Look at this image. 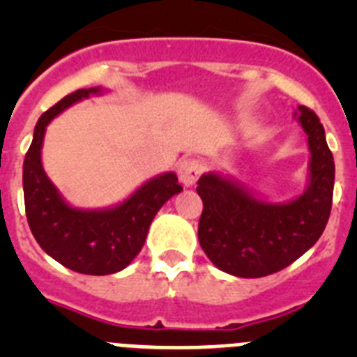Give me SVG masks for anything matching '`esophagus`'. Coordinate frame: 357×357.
<instances>
[{"label":"esophagus","mask_w":357,"mask_h":357,"mask_svg":"<svg viewBox=\"0 0 357 357\" xmlns=\"http://www.w3.org/2000/svg\"><path fill=\"white\" fill-rule=\"evenodd\" d=\"M176 173H178V178H181L182 184H184L185 188H191V185H195V182L198 181V176H200L202 166L198 164V160L184 159L178 164Z\"/></svg>","instance_id":"1"}]
</instances>
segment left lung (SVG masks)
<instances>
[{
  "label": "left lung",
  "instance_id": "obj_1",
  "mask_svg": "<svg viewBox=\"0 0 357 357\" xmlns=\"http://www.w3.org/2000/svg\"><path fill=\"white\" fill-rule=\"evenodd\" d=\"M307 135L309 164L304 193L288 202H268L220 172L200 176L204 202L198 241L222 272L245 279L270 275L289 266L320 239L333 206L334 159L326 130L313 110L295 112Z\"/></svg>",
  "mask_w": 357,
  "mask_h": 357
}]
</instances>
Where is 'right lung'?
<instances>
[{"label":"right lung","mask_w":357,"mask_h":357,"mask_svg":"<svg viewBox=\"0 0 357 357\" xmlns=\"http://www.w3.org/2000/svg\"><path fill=\"white\" fill-rule=\"evenodd\" d=\"M103 93V87L78 89L46 110L37 121L23 164L24 207L31 234L53 259L87 275H109L127 268L143 248L151 220L182 191L175 173L166 172L105 209H78L66 202L43 168L46 127L77 102Z\"/></svg>","instance_id":"1"}]
</instances>
